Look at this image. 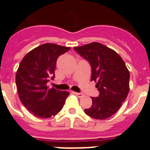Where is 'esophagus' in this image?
Segmentation results:
<instances>
[{
  "label": "esophagus",
  "instance_id": "1",
  "mask_svg": "<svg viewBox=\"0 0 150 150\" xmlns=\"http://www.w3.org/2000/svg\"><path fill=\"white\" fill-rule=\"evenodd\" d=\"M74 94L77 96V97L79 98H82V97H83L84 96V95L83 94V93H79V92H74Z\"/></svg>",
  "mask_w": 150,
  "mask_h": 150
}]
</instances>
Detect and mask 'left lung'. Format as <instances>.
Wrapping results in <instances>:
<instances>
[{
    "mask_svg": "<svg viewBox=\"0 0 150 150\" xmlns=\"http://www.w3.org/2000/svg\"><path fill=\"white\" fill-rule=\"evenodd\" d=\"M74 49L91 66V81L96 83L98 97H91L92 105L85 109L88 116L105 120L119 110L129 91V71L117 53L104 44L91 42Z\"/></svg>",
    "mask_w": 150,
    "mask_h": 150,
    "instance_id": "8db88e82",
    "label": "left lung"
}]
</instances>
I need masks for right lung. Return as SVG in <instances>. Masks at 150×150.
<instances>
[{"label": "right lung", "mask_w": 150, "mask_h": 150, "mask_svg": "<svg viewBox=\"0 0 150 150\" xmlns=\"http://www.w3.org/2000/svg\"><path fill=\"white\" fill-rule=\"evenodd\" d=\"M71 47L45 43L27 53L16 73V85L21 102L34 116L46 119L59 113L69 92L49 88L54 78L57 59Z\"/></svg>", "instance_id": "add662e5"}]
</instances>
